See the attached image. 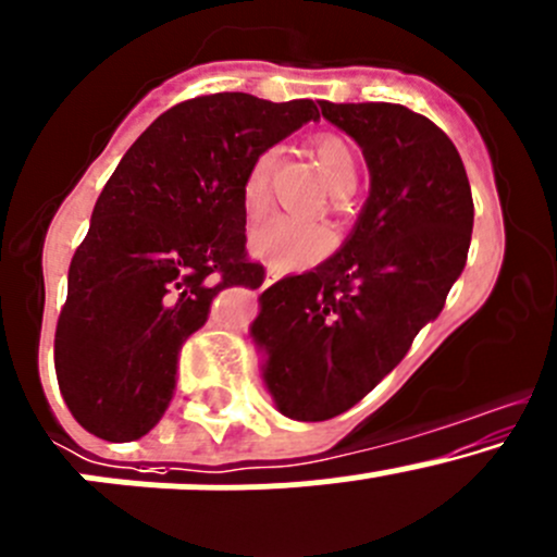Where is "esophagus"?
<instances>
[{
    "mask_svg": "<svg viewBox=\"0 0 557 557\" xmlns=\"http://www.w3.org/2000/svg\"><path fill=\"white\" fill-rule=\"evenodd\" d=\"M277 277H280V274L274 272V269H267V277H263V285H272Z\"/></svg>",
    "mask_w": 557,
    "mask_h": 557,
    "instance_id": "obj_1",
    "label": "esophagus"
}]
</instances>
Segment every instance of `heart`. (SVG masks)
<instances>
[{
    "label": "heart",
    "instance_id": "b5f03b06",
    "mask_svg": "<svg viewBox=\"0 0 557 557\" xmlns=\"http://www.w3.org/2000/svg\"><path fill=\"white\" fill-rule=\"evenodd\" d=\"M314 160H318L320 173L325 175L327 186L336 197L349 195L355 189L357 168L355 157L349 146L336 136H318L314 138ZM280 149L269 146L259 151L250 162L248 173L243 178V210L250 219H259L272 205V181L274 165H277ZM336 245L333 232L323 224H312V221H296L288 215H274V219L263 221L250 234V250L259 256L263 263L274 269V272H294V269L312 267V263L323 261Z\"/></svg>",
    "mask_w": 557,
    "mask_h": 557
}]
</instances>
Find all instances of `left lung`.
<instances>
[{"instance_id": "8db88e82", "label": "left lung", "mask_w": 557, "mask_h": 557, "mask_svg": "<svg viewBox=\"0 0 557 557\" xmlns=\"http://www.w3.org/2000/svg\"><path fill=\"white\" fill-rule=\"evenodd\" d=\"M320 109L362 149L371 189L331 259L259 296L261 379L296 421L349 411L406 357L443 312L475 219L465 162L435 122L400 103Z\"/></svg>"}]
</instances>
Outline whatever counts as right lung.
<instances>
[{
    "label": "right lung",
    "instance_id": "right-lung-1",
    "mask_svg": "<svg viewBox=\"0 0 557 557\" xmlns=\"http://www.w3.org/2000/svg\"><path fill=\"white\" fill-rule=\"evenodd\" d=\"M320 120L309 98L215 92L157 116L125 151L69 267L55 373L96 437H144L171 406L178 349L224 288H259L243 178L259 151Z\"/></svg>",
    "mask_w": 557,
    "mask_h": 557
}]
</instances>
